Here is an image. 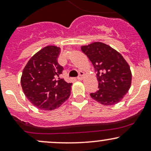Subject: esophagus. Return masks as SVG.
Segmentation results:
<instances>
[{"mask_svg": "<svg viewBox=\"0 0 151 151\" xmlns=\"http://www.w3.org/2000/svg\"><path fill=\"white\" fill-rule=\"evenodd\" d=\"M83 76H84V72H81H81H79V75H78L77 79H79V80H81V79H82Z\"/></svg>", "mask_w": 151, "mask_h": 151, "instance_id": "obj_1", "label": "esophagus"}]
</instances>
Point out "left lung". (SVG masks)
<instances>
[{
    "label": "left lung",
    "mask_w": 151,
    "mask_h": 151,
    "mask_svg": "<svg viewBox=\"0 0 151 151\" xmlns=\"http://www.w3.org/2000/svg\"><path fill=\"white\" fill-rule=\"evenodd\" d=\"M96 72L98 91L90 93L104 105L119 103L128 92L131 83V72L122 55L102 42H93L81 47Z\"/></svg>",
    "instance_id": "1"
}]
</instances>
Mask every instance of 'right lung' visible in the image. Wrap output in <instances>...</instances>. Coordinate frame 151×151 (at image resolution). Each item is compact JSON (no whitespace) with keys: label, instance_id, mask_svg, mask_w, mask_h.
Segmentation results:
<instances>
[{"label":"right lung","instance_id":"right-lung-1","mask_svg":"<svg viewBox=\"0 0 151 151\" xmlns=\"http://www.w3.org/2000/svg\"><path fill=\"white\" fill-rule=\"evenodd\" d=\"M60 48L47 46L32 57L22 71L21 86L26 97L41 110L58 108L70 97L72 83L60 78Z\"/></svg>","mask_w":151,"mask_h":151}]
</instances>
